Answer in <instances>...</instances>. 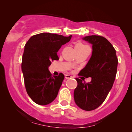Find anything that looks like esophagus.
Instances as JSON below:
<instances>
[{
  "instance_id": "34e87169",
  "label": "esophagus",
  "mask_w": 132,
  "mask_h": 132,
  "mask_svg": "<svg viewBox=\"0 0 132 132\" xmlns=\"http://www.w3.org/2000/svg\"><path fill=\"white\" fill-rule=\"evenodd\" d=\"M72 78V76H70L69 75H65V78H66V79H71Z\"/></svg>"
}]
</instances>
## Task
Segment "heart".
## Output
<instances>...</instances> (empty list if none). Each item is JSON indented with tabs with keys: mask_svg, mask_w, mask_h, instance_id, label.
<instances>
[{
	"mask_svg": "<svg viewBox=\"0 0 132 132\" xmlns=\"http://www.w3.org/2000/svg\"><path fill=\"white\" fill-rule=\"evenodd\" d=\"M78 45H83L82 44H81V43H79V44H78Z\"/></svg>",
	"mask_w": 132,
	"mask_h": 132,
	"instance_id": "heart-1",
	"label": "heart"
}]
</instances>
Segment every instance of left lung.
Masks as SVG:
<instances>
[{"label": "left lung", "mask_w": 132, "mask_h": 132, "mask_svg": "<svg viewBox=\"0 0 132 132\" xmlns=\"http://www.w3.org/2000/svg\"><path fill=\"white\" fill-rule=\"evenodd\" d=\"M92 45L91 57L79 72L81 76L92 78L90 82L76 78L78 86L75 89L74 98L81 109L90 111L99 107L104 102L112 87L118 59L112 45L105 38L99 35L83 38Z\"/></svg>", "instance_id": "1"}]
</instances>
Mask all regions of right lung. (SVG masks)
Segmentation results:
<instances>
[{"label": "right lung", "instance_id": "add662e5", "mask_svg": "<svg viewBox=\"0 0 132 132\" xmlns=\"http://www.w3.org/2000/svg\"><path fill=\"white\" fill-rule=\"evenodd\" d=\"M71 37L42 33L32 36L25 44L22 70L27 94L36 104L47 105L56 97L64 76L61 72L52 76L48 67L51 61L59 60L57 52Z\"/></svg>", "mask_w": 132, "mask_h": 132}]
</instances>
